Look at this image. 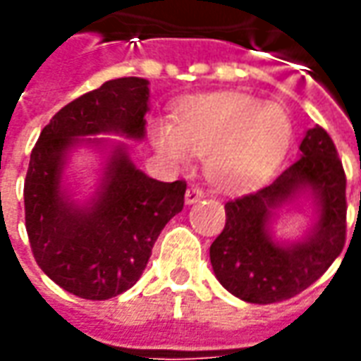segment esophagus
<instances>
[{
  "mask_svg": "<svg viewBox=\"0 0 361 361\" xmlns=\"http://www.w3.org/2000/svg\"><path fill=\"white\" fill-rule=\"evenodd\" d=\"M204 197V189L199 188V185H191L188 189V193H185V203L191 204V203H197L199 199H203Z\"/></svg>",
  "mask_w": 361,
  "mask_h": 361,
  "instance_id": "34e87169",
  "label": "esophagus"
}]
</instances>
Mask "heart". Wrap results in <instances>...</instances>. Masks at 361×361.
<instances>
[{"label": "heart", "instance_id": "b5f03b06", "mask_svg": "<svg viewBox=\"0 0 361 361\" xmlns=\"http://www.w3.org/2000/svg\"><path fill=\"white\" fill-rule=\"evenodd\" d=\"M157 149L176 162L207 157L204 170L220 189L242 191L274 170L292 139V121L276 104L245 94L197 98L152 129Z\"/></svg>", "mask_w": 361, "mask_h": 361}]
</instances>
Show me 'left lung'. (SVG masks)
<instances>
[{
    "instance_id": "obj_1",
    "label": "left lung",
    "mask_w": 361,
    "mask_h": 361,
    "mask_svg": "<svg viewBox=\"0 0 361 361\" xmlns=\"http://www.w3.org/2000/svg\"><path fill=\"white\" fill-rule=\"evenodd\" d=\"M302 157L271 185L228 201L226 224L211 245L214 274L230 294L250 303H274L310 288L341 255L346 242V173L333 139L315 126L303 137ZM310 187L319 220L305 243L280 248L268 238L276 207Z\"/></svg>"
}]
</instances>
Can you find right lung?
Wrapping results in <instances>:
<instances>
[{
	"label": "right lung",
	"mask_w": 361,
	"mask_h": 361,
	"mask_svg": "<svg viewBox=\"0 0 361 361\" xmlns=\"http://www.w3.org/2000/svg\"><path fill=\"white\" fill-rule=\"evenodd\" d=\"M149 81L123 77L75 98L44 127L25 178V226L36 263L58 286L85 300H108L139 280L150 251L183 209L188 183L158 181L114 152L100 195L89 209L61 195L67 150L106 131L145 137Z\"/></svg>",
	"instance_id": "1"
}]
</instances>
